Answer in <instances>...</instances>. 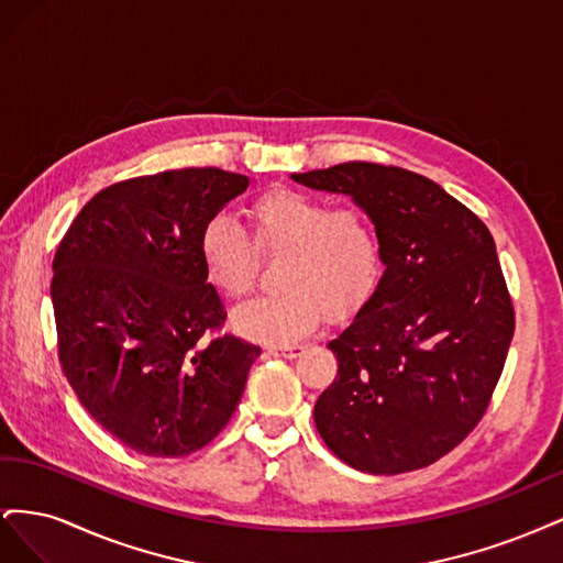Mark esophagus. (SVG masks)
I'll return each instance as SVG.
<instances>
[{
    "instance_id": "obj_1",
    "label": "esophagus",
    "mask_w": 563,
    "mask_h": 563,
    "mask_svg": "<svg viewBox=\"0 0 563 563\" xmlns=\"http://www.w3.org/2000/svg\"><path fill=\"white\" fill-rule=\"evenodd\" d=\"M272 354H282L286 356V360H294V356H300L305 352V345H298V343H291V345H272L269 347Z\"/></svg>"
}]
</instances>
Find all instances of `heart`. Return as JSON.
<instances>
[{
    "instance_id": "heart-1",
    "label": "heart",
    "mask_w": 563,
    "mask_h": 563,
    "mask_svg": "<svg viewBox=\"0 0 563 563\" xmlns=\"http://www.w3.org/2000/svg\"><path fill=\"white\" fill-rule=\"evenodd\" d=\"M249 234L228 213L213 216L199 234L203 272L220 294L244 296L253 286L258 253H282V291L234 308V331L261 343H291L310 333L321 312L347 317L376 291L383 244L373 220L360 209H335L329 199L277 187L249 207Z\"/></svg>"
}]
</instances>
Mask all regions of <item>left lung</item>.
I'll list each match as a JSON object with an SVG mask.
<instances>
[{
    "instance_id": "8db88e82",
    "label": "left lung",
    "mask_w": 563,
    "mask_h": 563,
    "mask_svg": "<svg viewBox=\"0 0 563 563\" xmlns=\"http://www.w3.org/2000/svg\"><path fill=\"white\" fill-rule=\"evenodd\" d=\"M291 178L352 197L383 244L376 291L329 343L338 376L314 404L323 444L371 474L428 467L482 420L512 343L496 242L444 187L399 166Z\"/></svg>"
}]
</instances>
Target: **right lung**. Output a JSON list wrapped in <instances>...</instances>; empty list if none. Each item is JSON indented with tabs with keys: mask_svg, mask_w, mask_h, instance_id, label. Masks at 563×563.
I'll use <instances>...</instances> for the list:
<instances>
[{
	"mask_svg": "<svg viewBox=\"0 0 563 563\" xmlns=\"http://www.w3.org/2000/svg\"><path fill=\"white\" fill-rule=\"evenodd\" d=\"M249 183L213 166L114 183L58 244L51 300L65 378L98 424L143 455L213 441L261 354L218 333L225 305L199 255L203 225Z\"/></svg>",
	"mask_w": 563,
	"mask_h": 563,
	"instance_id": "add662e5",
	"label": "right lung"
}]
</instances>
